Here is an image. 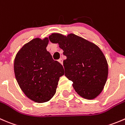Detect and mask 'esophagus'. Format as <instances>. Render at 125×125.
Segmentation results:
<instances>
[{
	"mask_svg": "<svg viewBox=\"0 0 125 125\" xmlns=\"http://www.w3.org/2000/svg\"><path fill=\"white\" fill-rule=\"evenodd\" d=\"M58 61H59V62H60V63H61V64H62V63H63V60H62V58H60V60H58Z\"/></svg>",
	"mask_w": 125,
	"mask_h": 125,
	"instance_id": "esophagus-1",
	"label": "esophagus"
}]
</instances>
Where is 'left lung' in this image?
<instances>
[{
	"label": "left lung",
	"mask_w": 125,
	"mask_h": 125,
	"mask_svg": "<svg viewBox=\"0 0 125 125\" xmlns=\"http://www.w3.org/2000/svg\"><path fill=\"white\" fill-rule=\"evenodd\" d=\"M52 43H58L67 57L63 61L65 76L73 81L74 89L81 97L93 99L103 90L108 75L104 55L94 44L74 34L64 36L53 33Z\"/></svg>",
	"instance_id": "8db88e82"
}]
</instances>
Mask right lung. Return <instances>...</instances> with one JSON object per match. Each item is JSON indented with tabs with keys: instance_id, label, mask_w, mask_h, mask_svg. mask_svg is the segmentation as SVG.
Here are the masks:
<instances>
[{
	"instance_id": "right-lung-1",
	"label": "right lung",
	"mask_w": 125,
	"mask_h": 125,
	"mask_svg": "<svg viewBox=\"0 0 125 125\" xmlns=\"http://www.w3.org/2000/svg\"><path fill=\"white\" fill-rule=\"evenodd\" d=\"M49 39L36 38L25 44L16 56V78L28 98L37 103L50 100L56 92L62 65L47 51Z\"/></svg>"
}]
</instances>
